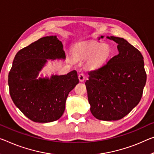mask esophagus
<instances>
[{
	"label": "esophagus",
	"instance_id": "esophagus-1",
	"mask_svg": "<svg viewBox=\"0 0 154 154\" xmlns=\"http://www.w3.org/2000/svg\"><path fill=\"white\" fill-rule=\"evenodd\" d=\"M79 79L80 80V82H83L85 79V76L84 74H82V73H81V74H80L79 75Z\"/></svg>",
	"mask_w": 154,
	"mask_h": 154
}]
</instances>
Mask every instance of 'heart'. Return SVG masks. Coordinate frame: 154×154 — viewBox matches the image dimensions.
I'll return each mask as SVG.
<instances>
[{
	"instance_id": "heart-1",
	"label": "heart",
	"mask_w": 154,
	"mask_h": 154,
	"mask_svg": "<svg viewBox=\"0 0 154 154\" xmlns=\"http://www.w3.org/2000/svg\"><path fill=\"white\" fill-rule=\"evenodd\" d=\"M74 54L79 58H89V65L99 68L107 64L112 55V49L108 44L92 42L75 49Z\"/></svg>"
}]
</instances>
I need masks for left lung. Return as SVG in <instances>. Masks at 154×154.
I'll return each instance as SVG.
<instances>
[{
    "mask_svg": "<svg viewBox=\"0 0 154 154\" xmlns=\"http://www.w3.org/2000/svg\"><path fill=\"white\" fill-rule=\"evenodd\" d=\"M107 38L118 44V54L98 69L89 72L85 85L92 115L111 121L125 117L139 103L146 74L143 55L138 49L122 38Z\"/></svg>",
    "mask_w": 154,
    "mask_h": 154,
    "instance_id": "obj_1",
    "label": "left lung"
}]
</instances>
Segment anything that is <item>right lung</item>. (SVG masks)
I'll return each mask as SVG.
<instances>
[{"mask_svg":"<svg viewBox=\"0 0 154 154\" xmlns=\"http://www.w3.org/2000/svg\"><path fill=\"white\" fill-rule=\"evenodd\" d=\"M65 59L63 45L56 36L41 38L15 56L8 75L9 94L16 107L32 121H56L65 112L68 94L79 82L76 71L38 78L47 60Z\"/></svg>","mask_w":154,"mask_h":154,"instance_id":"right-lung-1","label":"right lung"}]
</instances>
